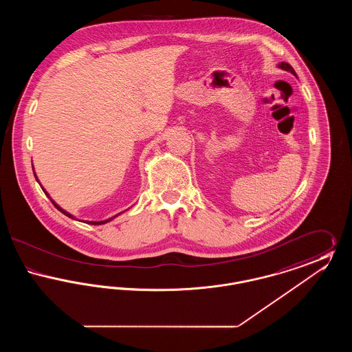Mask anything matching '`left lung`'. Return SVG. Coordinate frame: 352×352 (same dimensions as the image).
Returning a JSON list of instances; mask_svg holds the SVG:
<instances>
[{"mask_svg": "<svg viewBox=\"0 0 352 352\" xmlns=\"http://www.w3.org/2000/svg\"><path fill=\"white\" fill-rule=\"evenodd\" d=\"M278 67L283 68L285 71H289V72H292L293 75H296V71L293 69V67L289 65V63H285V62H281L280 65H278Z\"/></svg>", "mask_w": 352, "mask_h": 352, "instance_id": "obj_1", "label": "left lung"}]
</instances>
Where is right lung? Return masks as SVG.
I'll return each mask as SVG.
<instances>
[{"mask_svg": "<svg viewBox=\"0 0 352 352\" xmlns=\"http://www.w3.org/2000/svg\"><path fill=\"white\" fill-rule=\"evenodd\" d=\"M34 175H35V174H34ZM35 178H36V177H35ZM36 181H38V178H36ZM42 190H43V188H42ZM43 191H45V190H43ZM45 194H46V195H47V197H49V198H50V195H49V194H47V192H46V191H45ZM50 201H52V204H54V206H55V207H56V208H58V210H59V211H60V212H62V214H65V215H66V217H68V218L74 219V217H72V215H71V214H68L67 211H65V210H63V208H60V207H59V206H58V204H56V203H55V201H52V199H51V198H50ZM116 217H118V215H116ZM113 218H115V217H113ZM113 218L107 219V220H102V221H87V223H88V224H94V226H100V224H105V223H108V221H109V220H112V219H113Z\"/></svg>", "mask_w": 352, "mask_h": 352, "instance_id": "add662e5", "label": "right lung"}]
</instances>
